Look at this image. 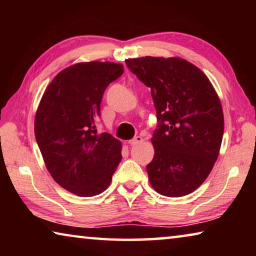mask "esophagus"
I'll list each match as a JSON object with an SVG mask.
<instances>
[{"label":"esophagus","mask_w":256,"mask_h":256,"mask_svg":"<svg viewBox=\"0 0 256 256\" xmlns=\"http://www.w3.org/2000/svg\"><path fill=\"white\" fill-rule=\"evenodd\" d=\"M142 141H144V138H142L141 136H136V138H133L132 140L128 141V144L130 146H136L138 144H140V142H142Z\"/></svg>","instance_id":"obj_1"}]
</instances>
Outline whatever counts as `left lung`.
I'll return each mask as SVG.
<instances>
[{
  "label": "left lung",
  "mask_w": 256,
  "mask_h": 256,
  "mask_svg": "<svg viewBox=\"0 0 256 256\" xmlns=\"http://www.w3.org/2000/svg\"><path fill=\"white\" fill-rule=\"evenodd\" d=\"M138 80L151 88L159 120L146 166L152 188L164 196L192 193L209 176L224 136V112L214 86L200 68L180 58H128Z\"/></svg>",
  "instance_id": "left-lung-1"
}]
</instances>
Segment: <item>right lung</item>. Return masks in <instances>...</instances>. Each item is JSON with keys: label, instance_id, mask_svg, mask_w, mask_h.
<instances>
[{"label": "right lung", "instance_id": "right-lung-1", "mask_svg": "<svg viewBox=\"0 0 256 256\" xmlns=\"http://www.w3.org/2000/svg\"><path fill=\"white\" fill-rule=\"evenodd\" d=\"M123 64L81 62L58 73L47 86L34 116V136L47 170L78 196H94L110 184L122 159V144L97 133L94 122L110 82Z\"/></svg>", "mask_w": 256, "mask_h": 256}]
</instances>
